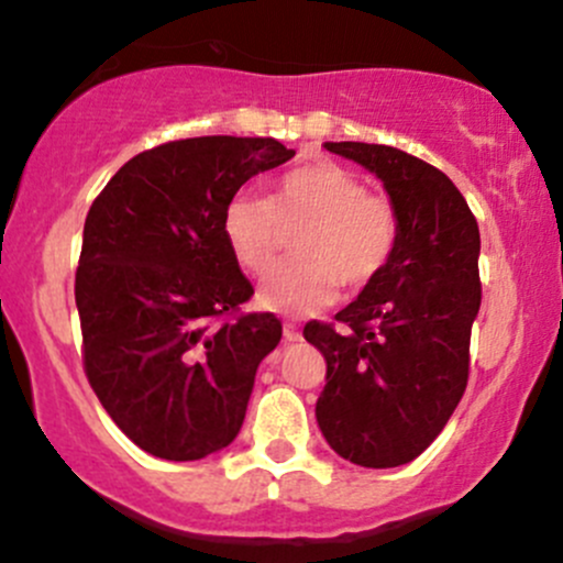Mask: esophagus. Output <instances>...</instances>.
I'll return each mask as SVG.
<instances>
[{
  "label": "esophagus",
  "instance_id": "1",
  "mask_svg": "<svg viewBox=\"0 0 563 563\" xmlns=\"http://www.w3.org/2000/svg\"><path fill=\"white\" fill-rule=\"evenodd\" d=\"M283 340H286L288 345L301 342V329L297 327V323H283Z\"/></svg>",
  "mask_w": 563,
  "mask_h": 563
}]
</instances>
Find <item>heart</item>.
<instances>
[{
  "instance_id": "b5f03b06",
  "label": "heart",
  "mask_w": 563,
  "mask_h": 563,
  "mask_svg": "<svg viewBox=\"0 0 563 563\" xmlns=\"http://www.w3.org/2000/svg\"><path fill=\"white\" fill-rule=\"evenodd\" d=\"M223 240L234 262L264 277L294 236L297 262L280 266L258 291V305L280 316H312L336 286L361 291L386 272L399 242V216L386 197L334 162L291 169L269 197L240 194L223 210Z\"/></svg>"
}]
</instances>
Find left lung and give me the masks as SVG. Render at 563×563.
<instances>
[{
    "label": "left lung",
    "instance_id": "8db88e82",
    "mask_svg": "<svg viewBox=\"0 0 563 563\" xmlns=\"http://www.w3.org/2000/svg\"><path fill=\"white\" fill-rule=\"evenodd\" d=\"M386 186L399 242L380 277L305 340L327 358L316 405L323 437L369 470L410 464L451 421L470 380L481 310V229L445 173L399 147L327 142Z\"/></svg>",
    "mask_w": 563,
    "mask_h": 563
}]
</instances>
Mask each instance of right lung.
Segmentation results:
<instances>
[{
    "mask_svg": "<svg viewBox=\"0 0 563 563\" xmlns=\"http://www.w3.org/2000/svg\"><path fill=\"white\" fill-rule=\"evenodd\" d=\"M291 156L272 137L164 142L129 158L88 210L75 272L82 369L118 429L156 459H205L245 421L283 327L240 312L253 286L221 221L242 183Z\"/></svg>",
    "mask_w": 563,
    "mask_h": 563,
    "instance_id": "right-lung-1",
    "label": "right lung"
}]
</instances>
